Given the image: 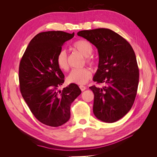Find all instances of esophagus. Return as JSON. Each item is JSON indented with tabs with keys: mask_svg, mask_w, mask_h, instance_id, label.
Segmentation results:
<instances>
[{
	"mask_svg": "<svg viewBox=\"0 0 157 157\" xmlns=\"http://www.w3.org/2000/svg\"><path fill=\"white\" fill-rule=\"evenodd\" d=\"M79 88H80V90H82V91H84V90L86 89V87L84 86H82V85H80V86H79Z\"/></svg>",
	"mask_w": 157,
	"mask_h": 157,
	"instance_id": "34e87169",
	"label": "esophagus"
}]
</instances>
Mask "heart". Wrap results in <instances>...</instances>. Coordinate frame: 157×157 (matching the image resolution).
<instances>
[{
  "label": "heart",
  "mask_w": 157,
  "mask_h": 157,
  "mask_svg": "<svg viewBox=\"0 0 157 157\" xmlns=\"http://www.w3.org/2000/svg\"><path fill=\"white\" fill-rule=\"evenodd\" d=\"M73 48L78 51L84 56L88 57L86 62L90 65H94L95 61L93 58H89L93 52V46L90 42L86 40H79L73 44ZM56 63L59 69L61 71H67L69 69L68 58L67 52L65 50H61L56 57ZM92 71L88 68L75 69L71 71L67 76V80L68 82L84 84L88 82V80L92 77Z\"/></svg>",
  "instance_id": "b5f03b06"
}]
</instances>
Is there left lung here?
I'll list each match as a JSON object with an SVG mask.
<instances>
[{
  "instance_id": "1",
  "label": "left lung",
  "mask_w": 157,
  "mask_h": 157,
  "mask_svg": "<svg viewBox=\"0 0 157 157\" xmlns=\"http://www.w3.org/2000/svg\"><path fill=\"white\" fill-rule=\"evenodd\" d=\"M77 35L96 46L99 54L93 80L105 86L89 87L94 94V115L103 122H115L130 110L136 96L139 69L135 52L129 42L111 29L84 30Z\"/></svg>"
}]
</instances>
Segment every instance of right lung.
<instances>
[{
  "label": "right lung",
  "mask_w": 157,
  "mask_h": 157,
  "mask_svg": "<svg viewBox=\"0 0 157 157\" xmlns=\"http://www.w3.org/2000/svg\"><path fill=\"white\" fill-rule=\"evenodd\" d=\"M75 33L46 31L37 34L29 42L19 67L22 96L31 113L42 124L58 127L70 118V107L81 94L76 84L63 89L65 76L56 63L64 42Z\"/></svg>",
  "instance_id": "obj_1"
}]
</instances>
